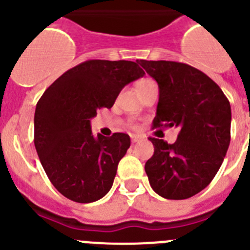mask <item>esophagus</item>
<instances>
[{
  "label": "esophagus",
  "instance_id": "esophagus-1",
  "mask_svg": "<svg viewBox=\"0 0 250 250\" xmlns=\"http://www.w3.org/2000/svg\"><path fill=\"white\" fill-rule=\"evenodd\" d=\"M143 139L144 137L139 136V134H132V136H130V141H132V143H137V142L143 141Z\"/></svg>",
  "mask_w": 250,
  "mask_h": 250
}]
</instances>
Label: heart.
<instances>
[{"mask_svg": "<svg viewBox=\"0 0 250 250\" xmlns=\"http://www.w3.org/2000/svg\"><path fill=\"white\" fill-rule=\"evenodd\" d=\"M154 83V81L150 80V79H142V80H139L138 83H137V85H136L137 90H139V88L144 87V86L149 85V83Z\"/></svg>", "mask_w": 250, "mask_h": 250, "instance_id": "obj_1", "label": "heart"}]
</instances>
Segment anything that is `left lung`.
I'll use <instances>...</instances> for the list:
<instances>
[{"instance_id": "obj_1", "label": "left lung", "mask_w": 250, "mask_h": 250, "mask_svg": "<svg viewBox=\"0 0 250 250\" xmlns=\"http://www.w3.org/2000/svg\"><path fill=\"white\" fill-rule=\"evenodd\" d=\"M138 62L159 86L153 127L180 128L174 144L149 138L154 146L146 163L149 184L164 199H188L204 190L222 165L230 142L229 101L196 67L167 60Z\"/></svg>"}]
</instances>
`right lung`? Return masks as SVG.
I'll return each mask as SVG.
<instances>
[{
    "label": "right lung",
    "instance_id": "obj_1",
    "mask_svg": "<svg viewBox=\"0 0 250 250\" xmlns=\"http://www.w3.org/2000/svg\"><path fill=\"white\" fill-rule=\"evenodd\" d=\"M143 75L134 62L87 60L64 72L39 99L34 146L50 183L66 199L88 204L111 190L130 138L125 133L95 137L91 118L111 108L121 90Z\"/></svg>",
    "mask_w": 250,
    "mask_h": 250
}]
</instances>
